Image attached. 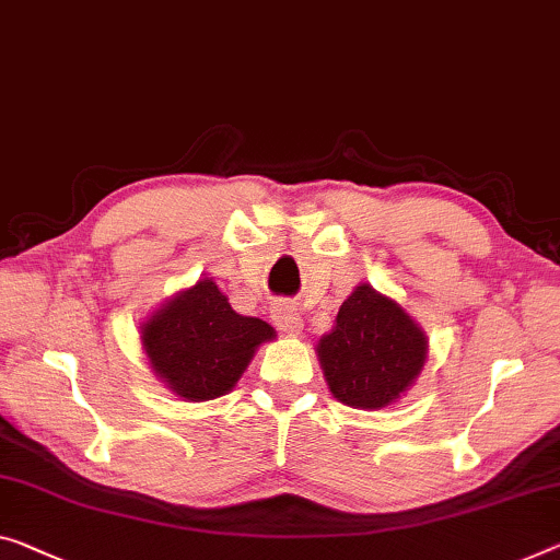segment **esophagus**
Returning a JSON list of instances; mask_svg holds the SVG:
<instances>
[{
	"mask_svg": "<svg viewBox=\"0 0 560 560\" xmlns=\"http://www.w3.org/2000/svg\"><path fill=\"white\" fill-rule=\"evenodd\" d=\"M270 313H272L275 325H278L280 330L295 335V332H300V328H303V323H300V313H298L295 305L278 303V305H272Z\"/></svg>",
	"mask_w": 560,
	"mask_h": 560,
	"instance_id": "1",
	"label": "esophagus"
}]
</instances>
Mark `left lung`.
<instances>
[{
    "label": "left lung",
    "instance_id": "8db88e82",
    "mask_svg": "<svg viewBox=\"0 0 560 560\" xmlns=\"http://www.w3.org/2000/svg\"><path fill=\"white\" fill-rule=\"evenodd\" d=\"M428 340L395 300L358 285L340 305L317 355L335 398L352 408L390 406L416 381Z\"/></svg>",
    "mask_w": 560,
    "mask_h": 560
}]
</instances>
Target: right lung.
<instances>
[{
    "label": "right lung",
    "instance_id": "right-lung-1",
    "mask_svg": "<svg viewBox=\"0 0 560 560\" xmlns=\"http://www.w3.org/2000/svg\"><path fill=\"white\" fill-rule=\"evenodd\" d=\"M270 338V325L237 315L212 280L179 292L142 328V346L154 373L179 398L195 402L225 395L255 348Z\"/></svg>",
    "mask_w": 560,
    "mask_h": 560
}]
</instances>
